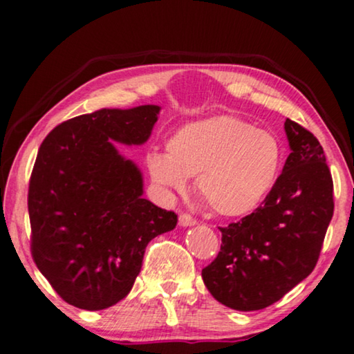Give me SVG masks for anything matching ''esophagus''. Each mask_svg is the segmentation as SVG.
<instances>
[{"mask_svg": "<svg viewBox=\"0 0 354 354\" xmlns=\"http://www.w3.org/2000/svg\"><path fill=\"white\" fill-rule=\"evenodd\" d=\"M178 224L182 227H192L196 224V221L193 219L190 214H180V217H178Z\"/></svg>", "mask_w": 354, "mask_h": 354, "instance_id": "1", "label": "esophagus"}]
</instances>
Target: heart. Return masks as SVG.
Masks as SVG:
<instances>
[{"label": "heart", "instance_id": "heart-1", "mask_svg": "<svg viewBox=\"0 0 354 354\" xmlns=\"http://www.w3.org/2000/svg\"><path fill=\"white\" fill-rule=\"evenodd\" d=\"M167 151L147 154L153 182L174 196L185 195L190 177H198L203 203L224 217L253 212L272 190L282 164L279 138L235 115L183 125L169 140Z\"/></svg>", "mask_w": 354, "mask_h": 354}]
</instances>
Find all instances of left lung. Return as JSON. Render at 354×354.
I'll use <instances>...</instances> for the list:
<instances>
[{
    "mask_svg": "<svg viewBox=\"0 0 354 354\" xmlns=\"http://www.w3.org/2000/svg\"><path fill=\"white\" fill-rule=\"evenodd\" d=\"M292 153L263 205L222 227L217 258L203 269L206 288L236 311L279 301L316 268L333 216V182L321 143L285 120Z\"/></svg>",
    "mask_w": 354,
    "mask_h": 354,
    "instance_id": "8db88e82",
    "label": "left lung"
}]
</instances>
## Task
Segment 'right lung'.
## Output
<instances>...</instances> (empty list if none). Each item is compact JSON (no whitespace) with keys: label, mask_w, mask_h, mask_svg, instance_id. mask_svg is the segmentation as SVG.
I'll return each mask as SVG.
<instances>
[{"label":"right lung","mask_w":354,"mask_h":354,"mask_svg":"<svg viewBox=\"0 0 354 354\" xmlns=\"http://www.w3.org/2000/svg\"><path fill=\"white\" fill-rule=\"evenodd\" d=\"M161 108L98 109L43 140L28 187L32 256L72 306L119 303L142 270L147 245L176 229L177 214L143 198V176L116 143L143 145Z\"/></svg>","instance_id":"1"}]
</instances>
